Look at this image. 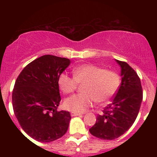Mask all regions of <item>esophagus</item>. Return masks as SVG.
Masks as SVG:
<instances>
[{"mask_svg": "<svg viewBox=\"0 0 157 157\" xmlns=\"http://www.w3.org/2000/svg\"><path fill=\"white\" fill-rule=\"evenodd\" d=\"M71 116H78V115H81V114L78 113V112H71Z\"/></svg>", "mask_w": 157, "mask_h": 157, "instance_id": "34e87169", "label": "esophagus"}]
</instances>
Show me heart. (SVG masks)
<instances>
[{
  "label": "heart",
  "instance_id": "b5f03b06",
  "mask_svg": "<svg viewBox=\"0 0 157 157\" xmlns=\"http://www.w3.org/2000/svg\"><path fill=\"white\" fill-rule=\"evenodd\" d=\"M73 73L74 77L62 73L58 80L60 89L66 94L74 93L78 84H83V93L74 95L64 101L65 109L71 112H85L94 101L99 105L109 103L121 85L118 73L94 64H82L75 67Z\"/></svg>",
  "mask_w": 157,
  "mask_h": 157
}]
</instances>
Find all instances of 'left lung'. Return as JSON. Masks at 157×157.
<instances>
[{"mask_svg": "<svg viewBox=\"0 0 157 157\" xmlns=\"http://www.w3.org/2000/svg\"><path fill=\"white\" fill-rule=\"evenodd\" d=\"M121 68V83L112 102L98 115L90 132L102 140H114L129 129L137 118L143 99L140 77L125 61L116 60Z\"/></svg>", "mask_w": 157, "mask_h": 157, "instance_id": "left-lung-1", "label": "left lung"}]
</instances>
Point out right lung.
<instances>
[{
  "label": "right lung",
  "instance_id": "1",
  "mask_svg": "<svg viewBox=\"0 0 157 157\" xmlns=\"http://www.w3.org/2000/svg\"><path fill=\"white\" fill-rule=\"evenodd\" d=\"M70 64L67 58L43 55L27 64L16 80L14 114L23 131L37 141H54L68 129L70 112L57 109L61 101L58 77Z\"/></svg>",
  "mask_w": 157,
  "mask_h": 157
}]
</instances>
